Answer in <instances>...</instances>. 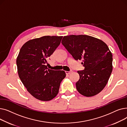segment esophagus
<instances>
[{
	"mask_svg": "<svg viewBox=\"0 0 127 127\" xmlns=\"http://www.w3.org/2000/svg\"><path fill=\"white\" fill-rule=\"evenodd\" d=\"M65 72H66V74H71V73L72 72V71H65Z\"/></svg>",
	"mask_w": 127,
	"mask_h": 127,
	"instance_id": "1",
	"label": "esophagus"
}]
</instances>
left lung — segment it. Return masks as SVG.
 <instances>
[{
    "mask_svg": "<svg viewBox=\"0 0 127 127\" xmlns=\"http://www.w3.org/2000/svg\"><path fill=\"white\" fill-rule=\"evenodd\" d=\"M62 44L75 60H82L84 69L77 71L78 92L86 97L98 94L107 84L112 71V55L107 45L86 35L65 36Z\"/></svg>",
    "mask_w": 127,
    "mask_h": 127,
    "instance_id": "left-lung-1",
    "label": "left lung"
}]
</instances>
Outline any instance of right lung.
Returning <instances> with one entry per match:
<instances>
[{
  "mask_svg": "<svg viewBox=\"0 0 127 127\" xmlns=\"http://www.w3.org/2000/svg\"><path fill=\"white\" fill-rule=\"evenodd\" d=\"M63 36H44L29 40L22 47L16 59L19 77L27 90L41 101H49L58 94L66 77L63 70L48 69V58L61 43Z\"/></svg>",
  "mask_w": 127,
  "mask_h": 127,
  "instance_id": "1",
  "label": "right lung"
}]
</instances>
